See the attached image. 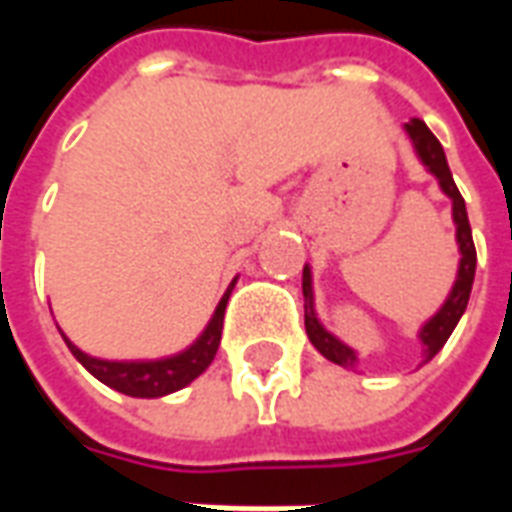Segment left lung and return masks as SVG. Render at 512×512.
<instances>
[{"instance_id":"obj_1","label":"left lung","mask_w":512,"mask_h":512,"mask_svg":"<svg viewBox=\"0 0 512 512\" xmlns=\"http://www.w3.org/2000/svg\"><path fill=\"white\" fill-rule=\"evenodd\" d=\"M406 134L411 136L414 142V150H417L419 161L436 175L441 191L452 200V219H455V238H458V249H461V266H458V279L452 285L450 296L441 304V310L430 318L422 332H419V340L425 345V362L439 354L444 343L450 340L452 329L458 326L461 315L466 312V304H469V293H472L474 282V268H477V252H474L472 241V227H469V216H466V202H463L461 191L452 180V172L447 167V156H444V147L436 136L430 134V128L422 123V120H408ZM301 288H304V326H307V337L310 343L321 351L329 362L343 367L356 365V354L345 343H340L334 334H329L321 326V321L315 318V310H312V274L310 266H304V279H301Z\"/></svg>"}]
</instances>
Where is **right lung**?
Segmentation results:
<instances>
[{"instance_id":"add662e5","label":"right lung","mask_w":512,"mask_h":512,"mask_svg":"<svg viewBox=\"0 0 512 512\" xmlns=\"http://www.w3.org/2000/svg\"><path fill=\"white\" fill-rule=\"evenodd\" d=\"M235 285V282H233ZM233 285L227 288V293L219 301V307L213 312V318L205 326V332L189 345L186 351H180L167 359H153V362H109V359H95L79 351L76 345L65 337V343L71 348V354L82 362L90 373H93L101 384L112 386L117 392L131 397H164L169 392H178L186 384H191L194 378L202 376L208 365L213 362V356L219 351L222 343V323L224 310H227V299L233 293Z\"/></svg>"}]
</instances>
